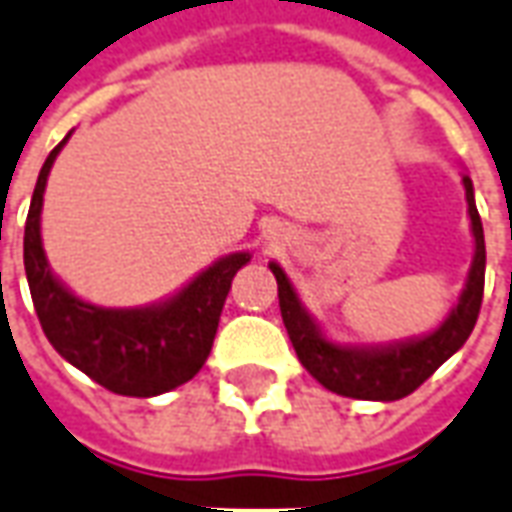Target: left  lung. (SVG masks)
I'll return each mask as SVG.
<instances>
[{"mask_svg":"<svg viewBox=\"0 0 512 512\" xmlns=\"http://www.w3.org/2000/svg\"><path fill=\"white\" fill-rule=\"evenodd\" d=\"M466 185L468 216L474 230V263L468 271L466 291L460 296L457 307L449 313L438 330L410 343H396L388 349H346L330 343L318 327L310 321L291 282L277 263H271V271L277 277V296H280V313L285 330L291 338L296 355L302 366L316 377L324 388L352 399H377V402H393L413 393L418 385L430 380L432 374L455 355L466 343V338L477 324L482 307V288H485V235L482 221L474 205V185L463 177Z\"/></svg>","mask_w":512,"mask_h":512,"instance_id":"obj_1","label":"left lung"}]
</instances>
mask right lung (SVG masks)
Segmentation results:
<instances>
[{
	"instance_id": "right-lung-1",
	"label": "right lung",
	"mask_w": 512,
	"mask_h": 512,
	"mask_svg": "<svg viewBox=\"0 0 512 512\" xmlns=\"http://www.w3.org/2000/svg\"><path fill=\"white\" fill-rule=\"evenodd\" d=\"M66 141L69 135L46 157L24 224V271L38 321L57 355L107 391L121 396L171 391L205 366L232 277L249 263V255L221 257L174 299L144 310H105L77 299L52 277L41 246L46 177Z\"/></svg>"
}]
</instances>
